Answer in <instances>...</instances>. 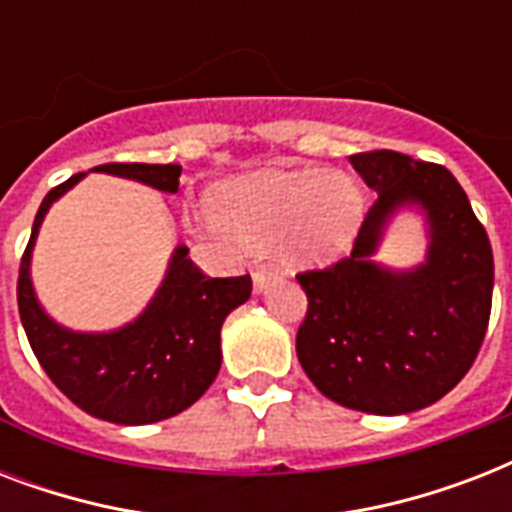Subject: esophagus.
<instances>
[{"label":"esophagus","mask_w":512,"mask_h":512,"mask_svg":"<svg viewBox=\"0 0 512 512\" xmlns=\"http://www.w3.org/2000/svg\"><path fill=\"white\" fill-rule=\"evenodd\" d=\"M276 279V271H273L271 265H255V271H252V281H255L257 292H263L271 281Z\"/></svg>","instance_id":"esophagus-1"}]
</instances>
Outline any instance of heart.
Wrapping results in <instances>:
<instances>
[{
    "label": "heart",
    "mask_w": 512,
    "mask_h": 512,
    "mask_svg": "<svg viewBox=\"0 0 512 512\" xmlns=\"http://www.w3.org/2000/svg\"><path fill=\"white\" fill-rule=\"evenodd\" d=\"M209 217L249 249L276 244L289 265H329L348 255L364 217L358 185L319 170L257 172L209 193Z\"/></svg>",
    "instance_id": "1"
}]
</instances>
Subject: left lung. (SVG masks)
<instances>
[{"label": "left lung", "mask_w": 512, "mask_h": 512, "mask_svg": "<svg viewBox=\"0 0 512 512\" xmlns=\"http://www.w3.org/2000/svg\"><path fill=\"white\" fill-rule=\"evenodd\" d=\"M377 191L348 257L297 273L308 311L297 358L335 404L366 414H406L444 398L468 374L492 313L494 257L486 228L452 172L398 151L353 154ZM420 203L431 247L414 272L371 263L389 215Z\"/></svg>", "instance_id": "1"}]
</instances>
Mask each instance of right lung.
Returning <instances> with one entry per match:
<instances>
[{
  "label": "right lung",
  "instance_id": "1",
  "mask_svg": "<svg viewBox=\"0 0 512 512\" xmlns=\"http://www.w3.org/2000/svg\"><path fill=\"white\" fill-rule=\"evenodd\" d=\"M95 172L130 177L175 193L180 164H100ZM84 172L68 177L44 196L31 239L20 257L18 311L34 356L60 393L98 420L116 425H148L175 417L196 404L220 372V329L225 316L247 303L252 279H212L199 271L188 249L172 252L162 287L138 319L116 332L84 335L60 327L36 300L28 265L36 233L47 209Z\"/></svg>",
  "mask_w": 512,
  "mask_h": 512
}]
</instances>
